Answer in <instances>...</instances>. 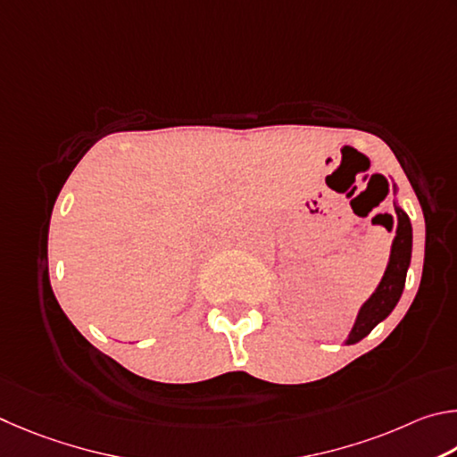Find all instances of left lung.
<instances>
[{
    "mask_svg": "<svg viewBox=\"0 0 457 457\" xmlns=\"http://www.w3.org/2000/svg\"><path fill=\"white\" fill-rule=\"evenodd\" d=\"M397 214V230L394 245H391V254L386 273H383L381 283L370 299L363 303V307L359 309L353 329H351L347 337V345L361 341L373 331V327L381 323L391 311L395 309L399 297H402L403 287H405V275L411 262V222L402 208L395 204Z\"/></svg>",
    "mask_w": 457,
    "mask_h": 457,
    "instance_id": "left-lung-1",
    "label": "left lung"
}]
</instances>
